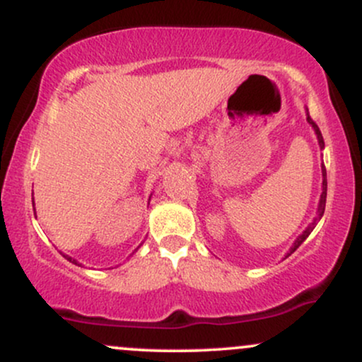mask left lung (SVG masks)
Listing matches in <instances>:
<instances>
[{
	"label": "left lung",
	"mask_w": 362,
	"mask_h": 362,
	"mask_svg": "<svg viewBox=\"0 0 362 362\" xmlns=\"http://www.w3.org/2000/svg\"><path fill=\"white\" fill-rule=\"evenodd\" d=\"M308 122L311 124V126H313V129H315V132H317V136H318V143H320V148H325V143H323V136H322V132H320V129H318V126H317V122H315L313 119L310 117V114H308ZM322 173H323V184H322V197H320V206H318V213H320V216L323 214V211H325V202H327V170H325V167H322ZM315 224H317V219H315L313 223L310 224L308 228H306V231L305 233H303L300 238L296 240V243H294V247L291 248V253H293L294 250H296L298 247H300V245L305 242L306 238H308V235L311 233V231H313V228H315Z\"/></svg>",
	"instance_id": "8db88e82"
}]
</instances>
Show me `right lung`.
Wrapping results in <instances>:
<instances>
[{
    "label": "right lung",
    "instance_id": "obj_1",
    "mask_svg": "<svg viewBox=\"0 0 362 362\" xmlns=\"http://www.w3.org/2000/svg\"><path fill=\"white\" fill-rule=\"evenodd\" d=\"M132 253H134V252H132ZM66 259H68V260H71V259H69V257H66ZM74 262V260H73ZM74 264H76V262H74Z\"/></svg>",
    "mask_w": 362,
    "mask_h": 362
}]
</instances>
